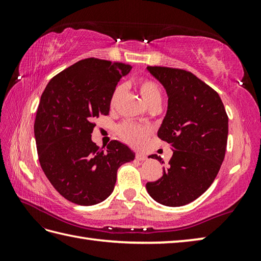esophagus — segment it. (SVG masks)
<instances>
[{
	"label": "esophagus",
	"mask_w": 261,
	"mask_h": 261,
	"mask_svg": "<svg viewBox=\"0 0 261 261\" xmlns=\"http://www.w3.org/2000/svg\"><path fill=\"white\" fill-rule=\"evenodd\" d=\"M136 158L139 160V162H143V160L147 159V156L145 153H141V152H137L136 153Z\"/></svg>",
	"instance_id": "obj_1"
}]
</instances>
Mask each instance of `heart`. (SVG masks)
Instances as JSON below:
<instances>
[{"label":"heart","mask_w":261,"mask_h":261,"mask_svg":"<svg viewBox=\"0 0 261 261\" xmlns=\"http://www.w3.org/2000/svg\"><path fill=\"white\" fill-rule=\"evenodd\" d=\"M138 88L142 96V99L145 101L147 105H150L154 102H162V91L156 82L148 79H141L137 83ZM121 87L116 86L110 97V105L114 107L118 102V98L120 96ZM118 134L120 138L124 142L129 143V145L134 147H139L143 142L146 141L147 137L149 135V130L145 126H141L139 124H136L134 122L126 121L123 122L118 127Z\"/></svg>","instance_id":"b5f03b06"}]
</instances>
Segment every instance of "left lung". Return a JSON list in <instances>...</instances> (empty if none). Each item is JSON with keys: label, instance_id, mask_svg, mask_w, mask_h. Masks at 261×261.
Segmentation results:
<instances>
[{"label": "left lung", "instance_id": "obj_1", "mask_svg": "<svg viewBox=\"0 0 261 261\" xmlns=\"http://www.w3.org/2000/svg\"><path fill=\"white\" fill-rule=\"evenodd\" d=\"M168 95V110L158 138L174 151L163 177L147 182L154 201L182 206L212 185L223 163L228 141V114L219 94L179 68L148 66ZM151 158L160 159L157 154Z\"/></svg>", "mask_w": 261, "mask_h": 261}]
</instances>
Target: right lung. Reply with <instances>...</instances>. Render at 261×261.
I'll list each match as a JSON object with an SVG mask.
<instances>
[{"label": "right lung", "instance_id": "1", "mask_svg": "<svg viewBox=\"0 0 261 261\" xmlns=\"http://www.w3.org/2000/svg\"><path fill=\"white\" fill-rule=\"evenodd\" d=\"M131 65L98 58L80 60L54 76L37 110L35 138L43 173L69 202L94 205L111 195L121 165L135 159L129 147L112 140L92 141L99 115L110 112V97Z\"/></svg>", "mask_w": 261, "mask_h": 261}]
</instances>
